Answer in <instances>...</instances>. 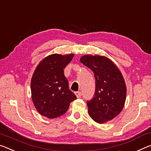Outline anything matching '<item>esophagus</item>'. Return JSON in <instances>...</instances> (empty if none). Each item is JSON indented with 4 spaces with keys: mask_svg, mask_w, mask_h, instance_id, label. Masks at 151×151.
Instances as JSON below:
<instances>
[{
    "mask_svg": "<svg viewBox=\"0 0 151 151\" xmlns=\"http://www.w3.org/2000/svg\"><path fill=\"white\" fill-rule=\"evenodd\" d=\"M75 93L76 96V97H77V98H79V97H81V95H82V93H81V92H79V91H78V92H75Z\"/></svg>",
    "mask_w": 151,
    "mask_h": 151,
    "instance_id": "1",
    "label": "esophagus"
}]
</instances>
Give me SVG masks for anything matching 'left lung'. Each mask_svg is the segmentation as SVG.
I'll return each instance as SVG.
<instances>
[{
	"mask_svg": "<svg viewBox=\"0 0 151 151\" xmlns=\"http://www.w3.org/2000/svg\"><path fill=\"white\" fill-rule=\"evenodd\" d=\"M80 60L93 72L95 78V94L87 102L88 115L97 123H106L118 116L125 104L126 86L123 76L107 57L85 55Z\"/></svg>",
	"mask_w": 151,
	"mask_h": 151,
	"instance_id": "1",
	"label": "left lung"
}]
</instances>
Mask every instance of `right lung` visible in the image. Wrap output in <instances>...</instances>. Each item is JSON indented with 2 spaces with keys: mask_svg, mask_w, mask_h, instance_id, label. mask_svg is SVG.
<instances>
[{
  "mask_svg": "<svg viewBox=\"0 0 151 151\" xmlns=\"http://www.w3.org/2000/svg\"><path fill=\"white\" fill-rule=\"evenodd\" d=\"M73 54H54L40 62L31 81L32 97L39 113L47 118L65 114L70 103L76 99L69 89L64 69L70 63Z\"/></svg>",
  "mask_w": 151,
  "mask_h": 151,
  "instance_id": "add662e5",
  "label": "right lung"
}]
</instances>
